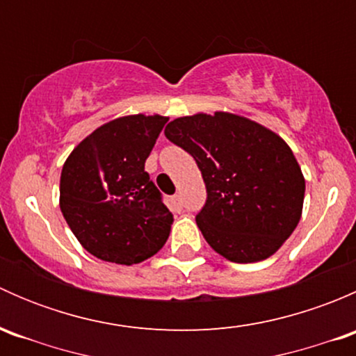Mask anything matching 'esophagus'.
I'll return each mask as SVG.
<instances>
[{"label": "esophagus", "mask_w": 356, "mask_h": 356, "mask_svg": "<svg viewBox=\"0 0 356 356\" xmlns=\"http://www.w3.org/2000/svg\"><path fill=\"white\" fill-rule=\"evenodd\" d=\"M170 207H172V210L174 211H181L182 210V201H181V196H172V200H170Z\"/></svg>", "instance_id": "esophagus-1"}]
</instances>
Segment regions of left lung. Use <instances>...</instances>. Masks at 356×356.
I'll use <instances>...</instances> for the list:
<instances>
[{
	"label": "left lung",
	"mask_w": 356,
	"mask_h": 356,
	"mask_svg": "<svg viewBox=\"0 0 356 356\" xmlns=\"http://www.w3.org/2000/svg\"><path fill=\"white\" fill-rule=\"evenodd\" d=\"M165 136L201 170L207 203L196 224L218 254L253 264L284 245L303 211L305 177L281 136L229 111L174 118Z\"/></svg>",
	"instance_id": "8db88e82"
}]
</instances>
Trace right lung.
I'll list each match as a JSON object with an SVG mask.
<instances>
[{
  "label": "right lung",
  "mask_w": 356,
  "mask_h": 356,
  "mask_svg": "<svg viewBox=\"0 0 356 356\" xmlns=\"http://www.w3.org/2000/svg\"><path fill=\"white\" fill-rule=\"evenodd\" d=\"M167 120L158 113L115 118L63 163L60 208L77 241L99 260L134 265L167 243L174 215L145 172Z\"/></svg>",
  "instance_id": "right-lung-1"
}]
</instances>
